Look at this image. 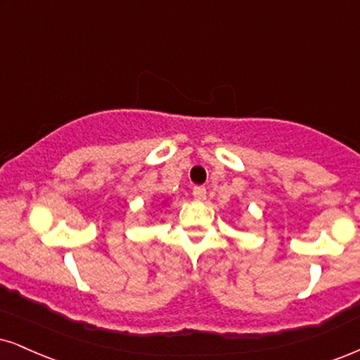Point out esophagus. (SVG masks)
Instances as JSON below:
<instances>
[{"label":"esophagus","instance_id":"1","mask_svg":"<svg viewBox=\"0 0 360 360\" xmlns=\"http://www.w3.org/2000/svg\"><path fill=\"white\" fill-rule=\"evenodd\" d=\"M193 197L197 198V200H205L207 198V190L203 187H195L193 188Z\"/></svg>","mask_w":360,"mask_h":360}]
</instances>
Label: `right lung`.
I'll return each instance as SVG.
<instances>
[{"label": "right lung", "mask_w": 360, "mask_h": 360, "mask_svg": "<svg viewBox=\"0 0 360 360\" xmlns=\"http://www.w3.org/2000/svg\"><path fill=\"white\" fill-rule=\"evenodd\" d=\"M162 203H163V205H165V202H162Z\"/></svg>", "instance_id": "obj_1"}]
</instances>
